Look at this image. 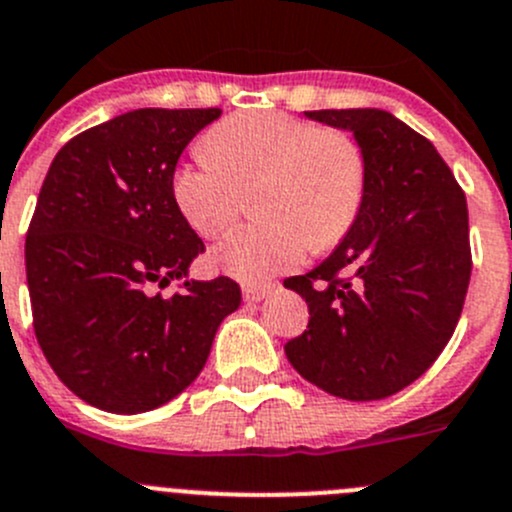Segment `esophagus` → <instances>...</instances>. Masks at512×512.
<instances>
[{
	"instance_id": "esophagus-1",
	"label": "esophagus",
	"mask_w": 512,
	"mask_h": 512,
	"mask_svg": "<svg viewBox=\"0 0 512 512\" xmlns=\"http://www.w3.org/2000/svg\"><path fill=\"white\" fill-rule=\"evenodd\" d=\"M267 292H270V285H255V282H245L242 285V297L247 302H260Z\"/></svg>"
}]
</instances>
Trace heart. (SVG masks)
I'll return each instance as SVG.
<instances>
[{
    "mask_svg": "<svg viewBox=\"0 0 512 512\" xmlns=\"http://www.w3.org/2000/svg\"><path fill=\"white\" fill-rule=\"evenodd\" d=\"M365 157L325 124L282 112L227 117L172 172V200L197 235L215 240L255 190L260 220L225 237L215 260L247 282L295 267L310 250L345 240L365 202Z\"/></svg>",
    "mask_w": 512,
    "mask_h": 512,
    "instance_id": "heart-1",
    "label": "heart"
}]
</instances>
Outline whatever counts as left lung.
I'll list each match as a JSON object with an SVG mask.
<instances>
[{
  "label": "left lung",
  "mask_w": 512,
  "mask_h": 512,
  "mask_svg": "<svg viewBox=\"0 0 512 512\" xmlns=\"http://www.w3.org/2000/svg\"><path fill=\"white\" fill-rule=\"evenodd\" d=\"M305 114L355 135L367 182L337 250L285 280L310 310L285 355L335 398H390L438 360L460 320L473 270L468 202L438 150L385 109Z\"/></svg>",
  "instance_id": "obj_1"
}]
</instances>
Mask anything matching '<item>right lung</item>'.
<instances>
[{
  "instance_id": "obj_1",
  "label": "right lung",
  "mask_w": 512,
  "mask_h": 512,
  "mask_svg": "<svg viewBox=\"0 0 512 512\" xmlns=\"http://www.w3.org/2000/svg\"><path fill=\"white\" fill-rule=\"evenodd\" d=\"M220 109H135L72 137L52 160L24 242L32 325L59 380L107 413H147L200 375L240 307L220 275L172 280L205 252L172 200V172Z\"/></svg>"
}]
</instances>
